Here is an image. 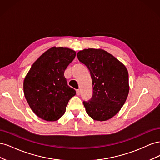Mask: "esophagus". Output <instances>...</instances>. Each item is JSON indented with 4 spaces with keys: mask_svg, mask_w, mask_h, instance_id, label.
<instances>
[{
    "mask_svg": "<svg viewBox=\"0 0 160 160\" xmlns=\"http://www.w3.org/2000/svg\"><path fill=\"white\" fill-rule=\"evenodd\" d=\"M76 92H77V95H80V94H81V91H80V90H79V89H77Z\"/></svg>",
    "mask_w": 160,
    "mask_h": 160,
    "instance_id": "esophagus-1",
    "label": "esophagus"
}]
</instances>
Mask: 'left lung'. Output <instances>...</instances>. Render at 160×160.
Masks as SVG:
<instances>
[{"label":"left lung","mask_w":160,"mask_h":160,"mask_svg":"<svg viewBox=\"0 0 160 160\" xmlns=\"http://www.w3.org/2000/svg\"><path fill=\"white\" fill-rule=\"evenodd\" d=\"M77 57L89 70L93 84V96L83 101L86 112L96 121L111 119L123 107L129 93L126 67L102 49H84Z\"/></svg>","instance_id":"left-lung-1"}]
</instances>
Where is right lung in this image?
<instances>
[{
    "label": "right lung",
    "mask_w": 160,
    "mask_h": 160,
    "mask_svg": "<svg viewBox=\"0 0 160 160\" xmlns=\"http://www.w3.org/2000/svg\"><path fill=\"white\" fill-rule=\"evenodd\" d=\"M75 51L52 47L34 62L23 83L24 94L31 109L48 122L59 119L76 91L67 85L64 72L75 59Z\"/></svg>",
    "instance_id": "obj_1"
}]
</instances>
